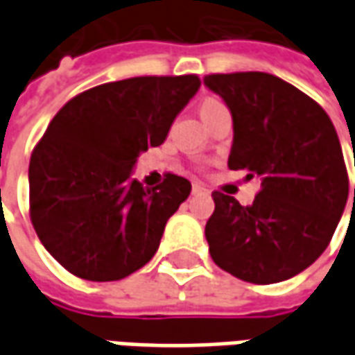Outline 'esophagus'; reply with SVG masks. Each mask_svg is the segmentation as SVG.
I'll return each instance as SVG.
<instances>
[{
	"mask_svg": "<svg viewBox=\"0 0 355 355\" xmlns=\"http://www.w3.org/2000/svg\"><path fill=\"white\" fill-rule=\"evenodd\" d=\"M192 193H207V188L203 184H200V182H196V184L192 186Z\"/></svg>",
	"mask_w": 355,
	"mask_h": 355,
	"instance_id": "1",
	"label": "esophagus"
}]
</instances>
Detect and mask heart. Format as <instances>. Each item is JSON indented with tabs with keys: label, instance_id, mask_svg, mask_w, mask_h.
Here are the masks:
<instances>
[{
	"label": "heart",
	"instance_id": "obj_1",
	"mask_svg": "<svg viewBox=\"0 0 355 355\" xmlns=\"http://www.w3.org/2000/svg\"><path fill=\"white\" fill-rule=\"evenodd\" d=\"M224 112H228V108L218 96H205L200 102V116L203 117V121L207 125L211 123V119H215L218 114H224Z\"/></svg>",
	"mask_w": 355,
	"mask_h": 355
}]
</instances>
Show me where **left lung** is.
I'll return each mask as SVG.
<instances>
[{"label":"left lung","instance_id":"1","mask_svg":"<svg viewBox=\"0 0 355 355\" xmlns=\"http://www.w3.org/2000/svg\"><path fill=\"white\" fill-rule=\"evenodd\" d=\"M203 83L232 112L228 167L261 178L247 207L213 192L205 224L211 259L243 282L289 279L327 249L348 201L335 125L313 98L272 73H209Z\"/></svg>","mask_w":355,"mask_h":355}]
</instances>
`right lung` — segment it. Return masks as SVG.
<instances>
[{
  "instance_id": "1",
  "label": "right lung",
  "mask_w": 355,
  "mask_h": 355,
  "mask_svg": "<svg viewBox=\"0 0 355 355\" xmlns=\"http://www.w3.org/2000/svg\"><path fill=\"white\" fill-rule=\"evenodd\" d=\"M200 85L196 73L102 83L53 117L30 157V220L70 274L116 282L154 257L192 184L165 173L162 184L144 188L131 171L140 152L165 140Z\"/></svg>"
}]
</instances>
